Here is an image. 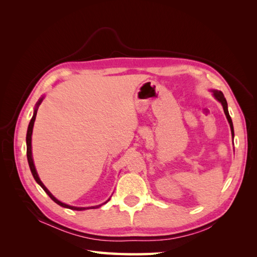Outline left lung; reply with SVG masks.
<instances>
[{"label": "left lung", "instance_id": "left-lung-1", "mask_svg": "<svg viewBox=\"0 0 257 257\" xmlns=\"http://www.w3.org/2000/svg\"><path fill=\"white\" fill-rule=\"evenodd\" d=\"M213 96L219 100V102L222 104L223 106V109H224V112H225V115H226L227 118V121L229 123L230 125V131H231V136L232 138H234V126H232V121L230 119V115H229V112H228V109H227V102H226V98L224 97V94L221 92V91H216V90H213Z\"/></svg>", "mask_w": 257, "mask_h": 257}]
</instances>
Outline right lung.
Segmentation results:
<instances>
[{"mask_svg": "<svg viewBox=\"0 0 257 257\" xmlns=\"http://www.w3.org/2000/svg\"><path fill=\"white\" fill-rule=\"evenodd\" d=\"M43 98H44V97H42V98L36 103V107H35V109H34V113H33L32 119H31V121H30L29 127H28V132H27V157H28V162H29V166H30V169H31V173H32V175H33V177H34V179H35V181L42 186L43 190L48 194V196L54 201V203H57V204L60 205L61 207L68 208V209H72V210H78V211H81V210H85V209H95V208L100 207L102 205L94 206V207H87V208H83V207H73V206H69V205H66V204H64V203H62V201L58 200L56 197H54V196L52 195V194L48 191V189L46 188V186L44 185V183L41 181L40 177H38L37 172H36V169H35V166H34V163H33V158H32V144H31V141H32V132H33L34 121H35L36 113H37V108H38V106L41 105ZM108 200H109V199H108ZM108 200H107V201H108ZM107 201H106V203H107Z\"/></svg>", "mask_w": 257, "mask_h": 257, "instance_id": "obj_1", "label": "right lung"}]
</instances>
